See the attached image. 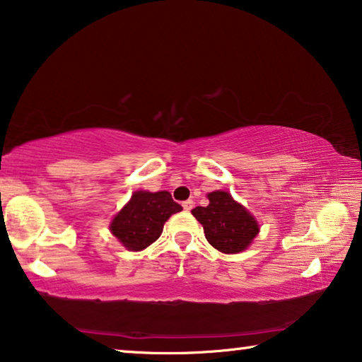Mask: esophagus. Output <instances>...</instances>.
<instances>
[{
    "instance_id": "1",
    "label": "esophagus",
    "mask_w": 362,
    "mask_h": 362,
    "mask_svg": "<svg viewBox=\"0 0 362 362\" xmlns=\"http://www.w3.org/2000/svg\"><path fill=\"white\" fill-rule=\"evenodd\" d=\"M193 199H187V201H183V203H182V207H183V209H185V211H192L193 209Z\"/></svg>"
}]
</instances>
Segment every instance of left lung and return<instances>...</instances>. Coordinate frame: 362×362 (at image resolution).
I'll return each instance as SVG.
<instances>
[{
  "label": "left lung",
  "mask_w": 362,
  "mask_h": 362,
  "mask_svg": "<svg viewBox=\"0 0 362 362\" xmlns=\"http://www.w3.org/2000/svg\"><path fill=\"white\" fill-rule=\"evenodd\" d=\"M209 204L198 206L192 211L196 220L203 225L206 240L212 247L223 254H238L246 249L259 233L255 218L238 204L226 192L207 194Z\"/></svg>",
  "instance_id": "left-lung-1"
}]
</instances>
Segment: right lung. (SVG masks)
<instances>
[{"instance_id":"obj_1","label":"right lung","mask_w":362,"mask_h":362,"mask_svg":"<svg viewBox=\"0 0 362 362\" xmlns=\"http://www.w3.org/2000/svg\"><path fill=\"white\" fill-rule=\"evenodd\" d=\"M182 206L169 192H136L113 218L110 230L122 246L129 250H142L155 243L163 233L164 222Z\"/></svg>"}]
</instances>
